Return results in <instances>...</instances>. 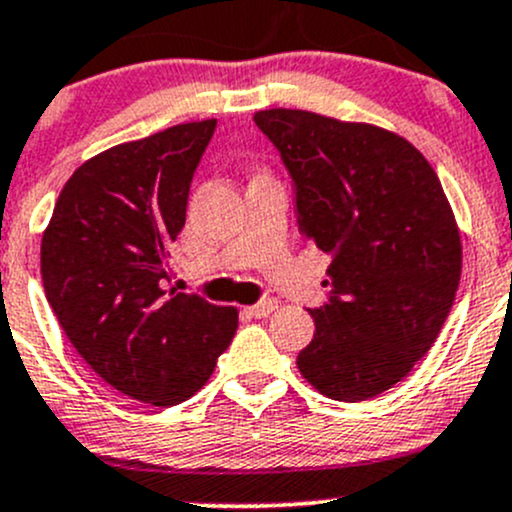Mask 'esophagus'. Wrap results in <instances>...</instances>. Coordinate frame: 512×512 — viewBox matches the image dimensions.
Masks as SVG:
<instances>
[{
	"label": "esophagus",
	"instance_id": "obj_1",
	"mask_svg": "<svg viewBox=\"0 0 512 512\" xmlns=\"http://www.w3.org/2000/svg\"><path fill=\"white\" fill-rule=\"evenodd\" d=\"M277 309V299H262V302H257V304H252V307H245V314L247 317H255V319H262V317H267V314L270 312H275Z\"/></svg>",
	"mask_w": 512,
	"mask_h": 512
}]
</instances>
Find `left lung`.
<instances>
[{"mask_svg":"<svg viewBox=\"0 0 512 512\" xmlns=\"http://www.w3.org/2000/svg\"><path fill=\"white\" fill-rule=\"evenodd\" d=\"M292 178L302 237L332 257L304 379L334 401L399 384L436 342L461 282V235L436 170L406 138L292 108L255 113Z\"/></svg>","mask_w":512,"mask_h":512,"instance_id":"1","label":"left lung"}]
</instances>
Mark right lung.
I'll return each mask as SVG.
<instances>
[{
  "mask_svg": "<svg viewBox=\"0 0 512 512\" xmlns=\"http://www.w3.org/2000/svg\"><path fill=\"white\" fill-rule=\"evenodd\" d=\"M215 126L180 123L86 160L41 237L44 292L69 342L106 384L160 409L203 389L237 329L235 307L163 289Z\"/></svg>",
  "mask_w": 512,
  "mask_h": 512,
  "instance_id": "1",
  "label": "right lung"
}]
</instances>
